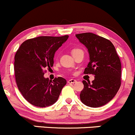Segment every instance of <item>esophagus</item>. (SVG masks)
<instances>
[{"label":"esophagus","instance_id":"34e87169","mask_svg":"<svg viewBox=\"0 0 135 135\" xmlns=\"http://www.w3.org/2000/svg\"><path fill=\"white\" fill-rule=\"evenodd\" d=\"M76 82V80L75 79H70L68 80V83L69 84H74Z\"/></svg>","mask_w":135,"mask_h":135}]
</instances>
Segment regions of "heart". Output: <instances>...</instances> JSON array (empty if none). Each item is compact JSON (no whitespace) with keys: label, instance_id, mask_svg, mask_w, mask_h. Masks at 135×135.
Returning a JSON list of instances; mask_svg holds the SVG:
<instances>
[{"label":"heart","instance_id":"1","mask_svg":"<svg viewBox=\"0 0 135 135\" xmlns=\"http://www.w3.org/2000/svg\"><path fill=\"white\" fill-rule=\"evenodd\" d=\"M82 51L80 50V49H79V48H74L71 51V53H72V55H74L75 53H77L78 51Z\"/></svg>","mask_w":135,"mask_h":135}]
</instances>
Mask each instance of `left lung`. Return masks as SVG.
Returning <instances> with one entry per match:
<instances>
[{
	"mask_svg": "<svg viewBox=\"0 0 135 135\" xmlns=\"http://www.w3.org/2000/svg\"><path fill=\"white\" fill-rule=\"evenodd\" d=\"M80 42L88 48L89 61L84 74L95 75V80H83L81 102L87 106L98 108L111 101L121 85V62L115 47L110 40L92 33L75 35Z\"/></svg>",
	"mask_w": 135,
	"mask_h": 135,
	"instance_id": "1",
	"label": "left lung"
}]
</instances>
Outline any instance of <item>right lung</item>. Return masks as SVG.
<instances>
[{
  "label": "right lung",
  "mask_w": 135,
  "mask_h": 135,
  "mask_svg": "<svg viewBox=\"0 0 135 135\" xmlns=\"http://www.w3.org/2000/svg\"><path fill=\"white\" fill-rule=\"evenodd\" d=\"M69 36H42L26 40L15 56L14 70L18 90L28 102L35 106L45 108L57 101L63 87L64 78L51 80L44 78L45 69L53 67L56 51Z\"/></svg>",
  "instance_id": "1"
}]
</instances>
